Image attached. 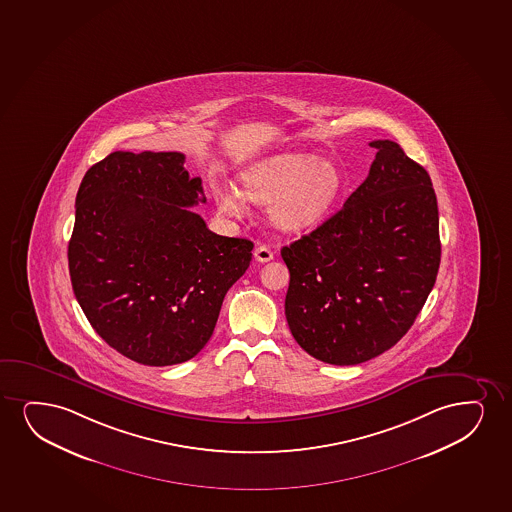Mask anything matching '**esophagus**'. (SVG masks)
<instances>
[{
    "mask_svg": "<svg viewBox=\"0 0 512 512\" xmlns=\"http://www.w3.org/2000/svg\"><path fill=\"white\" fill-rule=\"evenodd\" d=\"M254 258L259 263H268L273 259V251L268 246H258L254 249Z\"/></svg>",
    "mask_w": 512,
    "mask_h": 512,
    "instance_id": "esophagus-1",
    "label": "esophagus"
}]
</instances>
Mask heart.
<instances>
[{"label":"heart","instance_id":"b5f03b06","mask_svg":"<svg viewBox=\"0 0 512 512\" xmlns=\"http://www.w3.org/2000/svg\"><path fill=\"white\" fill-rule=\"evenodd\" d=\"M237 188L216 185L214 201L221 213L242 216L246 199L270 204L273 223L287 232H303L324 220L341 192L334 164L310 154H280L256 162L240 175Z\"/></svg>","mask_w":512,"mask_h":512}]
</instances>
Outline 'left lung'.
<instances>
[{"label":"left lung","instance_id":"1","mask_svg":"<svg viewBox=\"0 0 512 512\" xmlns=\"http://www.w3.org/2000/svg\"><path fill=\"white\" fill-rule=\"evenodd\" d=\"M377 150L369 176L329 220L282 247L291 273L285 317L308 355L356 365L412 327L440 268L433 183L398 143Z\"/></svg>","mask_w":512,"mask_h":512}]
</instances>
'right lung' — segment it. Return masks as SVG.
<instances>
[{"label":"right lung","mask_w":512,"mask_h":512,"mask_svg":"<svg viewBox=\"0 0 512 512\" xmlns=\"http://www.w3.org/2000/svg\"><path fill=\"white\" fill-rule=\"evenodd\" d=\"M180 152L117 150L86 171L76 195L69 273L79 306L133 362H187L213 336L228 289L254 244L216 235L199 214L201 178Z\"/></svg>","instance_id":"obj_1"}]
</instances>
